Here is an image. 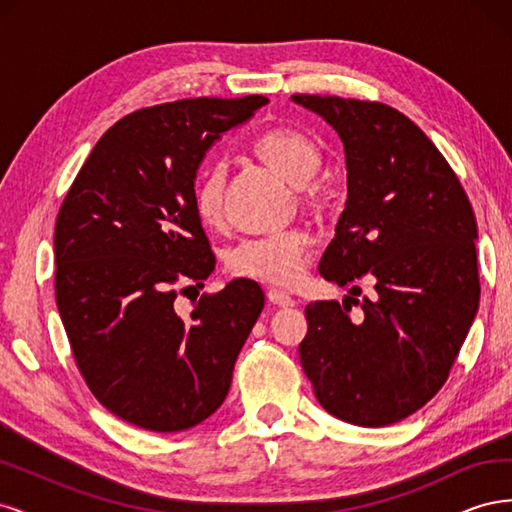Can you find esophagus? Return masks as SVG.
I'll return each instance as SVG.
<instances>
[{"mask_svg": "<svg viewBox=\"0 0 512 512\" xmlns=\"http://www.w3.org/2000/svg\"><path fill=\"white\" fill-rule=\"evenodd\" d=\"M267 299H269V303H273V305H277V307H292V305H294V299L288 297L286 292L277 290V288H269V290H267Z\"/></svg>", "mask_w": 512, "mask_h": 512, "instance_id": "esophagus-1", "label": "esophagus"}]
</instances>
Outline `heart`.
I'll list each match as a JSON object with an SVG mask.
<instances>
[{"label": "heart", "mask_w": 512, "mask_h": 512, "mask_svg": "<svg viewBox=\"0 0 512 512\" xmlns=\"http://www.w3.org/2000/svg\"><path fill=\"white\" fill-rule=\"evenodd\" d=\"M254 151L273 170L294 185H303L316 175L320 166L318 147L299 130L277 128L256 138ZM226 162H209L194 185V209L205 224H218L224 213ZM301 198L314 203V190H301ZM309 237L301 230L243 239L228 252L230 273L250 277L265 284L290 286L299 280L307 258Z\"/></svg>", "instance_id": "1"}]
</instances>
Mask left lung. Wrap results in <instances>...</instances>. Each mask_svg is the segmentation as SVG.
Here are the masks:
<instances>
[{
	"instance_id": "left-lung-1",
	"label": "left lung",
	"mask_w": 512,
	"mask_h": 512,
	"mask_svg": "<svg viewBox=\"0 0 512 512\" xmlns=\"http://www.w3.org/2000/svg\"><path fill=\"white\" fill-rule=\"evenodd\" d=\"M346 151L348 200L322 254L324 280L350 297L305 307V376L329 414L361 427L401 421L436 395L478 309L476 218L427 134L393 106L294 94ZM374 279L363 302L358 282ZM362 305L350 319L347 301Z\"/></svg>"
}]
</instances>
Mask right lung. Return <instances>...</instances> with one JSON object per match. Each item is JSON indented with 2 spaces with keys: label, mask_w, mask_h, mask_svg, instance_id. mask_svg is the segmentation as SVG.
<instances>
[{
  "label": "right lung",
  "mask_w": 512,
  "mask_h": 512,
  "mask_svg": "<svg viewBox=\"0 0 512 512\" xmlns=\"http://www.w3.org/2000/svg\"><path fill=\"white\" fill-rule=\"evenodd\" d=\"M267 102L188 98L134 111L102 134L61 203L57 309L85 384L121 421L183 431L228 395L265 294L235 280L205 292L188 318L175 299L215 267L194 209L196 168L215 138Z\"/></svg>",
  "instance_id": "obj_1"
}]
</instances>
